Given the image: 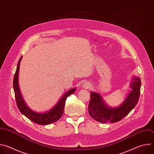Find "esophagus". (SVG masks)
Wrapping results in <instances>:
<instances>
[{"label": "esophagus", "mask_w": 154, "mask_h": 154, "mask_svg": "<svg viewBox=\"0 0 154 154\" xmlns=\"http://www.w3.org/2000/svg\"><path fill=\"white\" fill-rule=\"evenodd\" d=\"M91 85L90 83H88V82H85L83 83V85H82V87L83 88H85V89H88V88H91Z\"/></svg>", "instance_id": "1"}]
</instances>
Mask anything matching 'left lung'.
Listing matches in <instances>:
<instances>
[{
  "mask_svg": "<svg viewBox=\"0 0 154 154\" xmlns=\"http://www.w3.org/2000/svg\"><path fill=\"white\" fill-rule=\"evenodd\" d=\"M141 79L134 76L130 83L129 91L124 100L118 106H109L100 94L91 92L88 113L96 121L102 122H116L123 119L137 104L140 94Z\"/></svg>",
  "mask_w": 154,
  "mask_h": 154,
  "instance_id": "1",
  "label": "left lung"
}]
</instances>
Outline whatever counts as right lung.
Segmentation results:
<instances>
[{
	"label": "right lung",
	"mask_w": 154,
	"mask_h": 154,
	"mask_svg": "<svg viewBox=\"0 0 154 154\" xmlns=\"http://www.w3.org/2000/svg\"><path fill=\"white\" fill-rule=\"evenodd\" d=\"M23 57H21L18 61L16 71L13 79V88L15 94V98L17 108L22 114H23L32 121L39 125H48L57 121L62 116L66 100L71 94H73L76 90V88H71L66 92L59 99L57 103L48 111L38 113L30 109L26 104L23 96H22L19 86V72L20 63Z\"/></svg>",
	"instance_id": "1"
}]
</instances>
